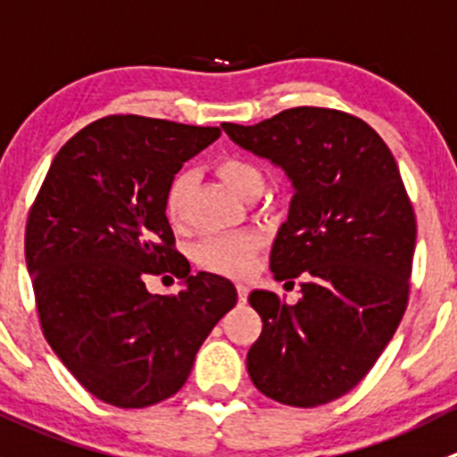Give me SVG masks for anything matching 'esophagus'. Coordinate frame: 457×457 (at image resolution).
<instances>
[{
    "label": "esophagus",
    "mask_w": 457,
    "mask_h": 457,
    "mask_svg": "<svg viewBox=\"0 0 457 457\" xmlns=\"http://www.w3.org/2000/svg\"><path fill=\"white\" fill-rule=\"evenodd\" d=\"M237 292H238V301H241V303H245V301H247V292H250V287H247L245 283H237Z\"/></svg>",
    "instance_id": "1"
}]
</instances>
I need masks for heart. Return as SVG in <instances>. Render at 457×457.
<instances>
[{"instance_id":"obj_1","label":"heart","mask_w":457,"mask_h":457,"mask_svg":"<svg viewBox=\"0 0 457 457\" xmlns=\"http://www.w3.org/2000/svg\"><path fill=\"white\" fill-rule=\"evenodd\" d=\"M216 171L223 179V183L241 198L252 189L263 187V171L254 162L245 161V158H223L216 165ZM189 185H192V176L187 171H179L167 185L162 207H165V216L170 219V223L179 225L183 220ZM259 247L261 234L256 232L214 234V237H205L194 247V259L210 272L243 277L254 265V256Z\"/></svg>"}]
</instances>
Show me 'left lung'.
Listing matches in <instances>:
<instances>
[{"mask_svg":"<svg viewBox=\"0 0 457 457\" xmlns=\"http://www.w3.org/2000/svg\"><path fill=\"white\" fill-rule=\"evenodd\" d=\"M220 127L281 167L295 189L270 270L290 286L301 277V299L287 305L252 290L263 330L247 373L274 402L328 404L366 378L409 303L418 229L397 162L373 127L337 109L296 106Z\"/></svg>","mask_w":457,"mask_h":457,"instance_id":"1","label":"left lung"}]
</instances>
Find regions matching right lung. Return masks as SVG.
Returning <instances> with one entry per match:
<instances>
[{"mask_svg": "<svg viewBox=\"0 0 457 457\" xmlns=\"http://www.w3.org/2000/svg\"><path fill=\"white\" fill-rule=\"evenodd\" d=\"M219 127L143 116L91 122L53 158L26 223L39 323L62 364L97 400L145 409L183 388L203 341L237 305V287L189 274L165 216V189ZM186 278L152 295L147 273Z\"/></svg>", "mask_w": 457, "mask_h": 457, "instance_id": "right-lung-1", "label": "right lung"}]
</instances>
